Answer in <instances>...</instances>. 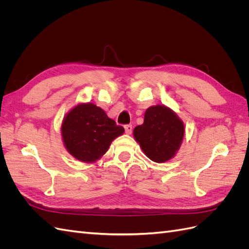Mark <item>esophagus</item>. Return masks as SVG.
<instances>
[{
  "mask_svg": "<svg viewBox=\"0 0 249 249\" xmlns=\"http://www.w3.org/2000/svg\"><path fill=\"white\" fill-rule=\"evenodd\" d=\"M132 130H133L132 124H125V125H124V131H125L126 134H131V133H132Z\"/></svg>",
  "mask_w": 249,
  "mask_h": 249,
  "instance_id": "34e87169",
  "label": "esophagus"
}]
</instances>
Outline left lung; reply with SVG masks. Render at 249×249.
Listing matches in <instances>:
<instances>
[{
	"label": "left lung",
	"instance_id": "8db88e82",
	"mask_svg": "<svg viewBox=\"0 0 249 249\" xmlns=\"http://www.w3.org/2000/svg\"><path fill=\"white\" fill-rule=\"evenodd\" d=\"M184 124L171 109L158 105L149 107L144 122L134 129V137L150 160L163 163L178 150L184 137Z\"/></svg>",
	"mask_w": 249,
	"mask_h": 249
}]
</instances>
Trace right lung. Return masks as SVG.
I'll use <instances>...</instances> for the list:
<instances>
[{"label":"right lung","instance_id":"obj_1","mask_svg":"<svg viewBox=\"0 0 249 249\" xmlns=\"http://www.w3.org/2000/svg\"><path fill=\"white\" fill-rule=\"evenodd\" d=\"M124 129L95 105L80 104L67 113L61 125L64 145L76 159L92 163L106 154L111 142Z\"/></svg>","mask_w":249,"mask_h":249}]
</instances>
